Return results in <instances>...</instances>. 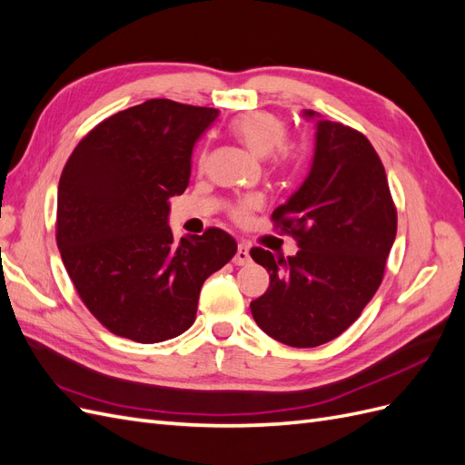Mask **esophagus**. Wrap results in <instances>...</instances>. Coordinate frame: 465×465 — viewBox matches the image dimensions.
I'll list each match as a JSON object with an SVG mask.
<instances>
[{
  "instance_id": "34e87169",
  "label": "esophagus",
  "mask_w": 465,
  "mask_h": 465,
  "mask_svg": "<svg viewBox=\"0 0 465 465\" xmlns=\"http://www.w3.org/2000/svg\"><path fill=\"white\" fill-rule=\"evenodd\" d=\"M232 262H234L236 265H246V263H250V246H248L246 242L238 244L236 254H234Z\"/></svg>"
}]
</instances>
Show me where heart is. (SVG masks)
I'll return each instance as SVG.
<instances>
[{"label":"heart","instance_id":"b5f03b06","mask_svg":"<svg viewBox=\"0 0 465 465\" xmlns=\"http://www.w3.org/2000/svg\"><path fill=\"white\" fill-rule=\"evenodd\" d=\"M231 132L250 153H254L256 157H267L277 168H291L301 161V149L297 143L283 142L285 139V124L277 116L270 114V112H248L232 120ZM254 202H244L238 205L232 215L242 221L246 219L250 207Z\"/></svg>","mask_w":465,"mask_h":465}]
</instances>
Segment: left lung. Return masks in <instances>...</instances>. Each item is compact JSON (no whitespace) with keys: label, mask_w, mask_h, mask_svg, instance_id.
<instances>
[{"label":"left lung","mask_w":465,"mask_h":465,"mask_svg":"<svg viewBox=\"0 0 465 465\" xmlns=\"http://www.w3.org/2000/svg\"><path fill=\"white\" fill-rule=\"evenodd\" d=\"M304 118L316 128L311 171L272 215L301 250L287 258L250 250L270 273V287L250 302L252 316L291 347L328 343L361 316L398 231L384 164L369 139L314 110Z\"/></svg>","instance_id":"obj_1"}]
</instances>
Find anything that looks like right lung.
Returning <instances> with one entry per match:
<instances>
[{
	"label": "right lung",
	"mask_w": 465,
	"mask_h": 465,
	"mask_svg": "<svg viewBox=\"0 0 465 465\" xmlns=\"http://www.w3.org/2000/svg\"><path fill=\"white\" fill-rule=\"evenodd\" d=\"M219 110L151 98L81 139L58 186L55 241L81 301L112 333L159 343L195 320L203 281L231 262L221 229L180 241L168 227L192 151Z\"/></svg>",
	"instance_id": "right-lung-1"
}]
</instances>
